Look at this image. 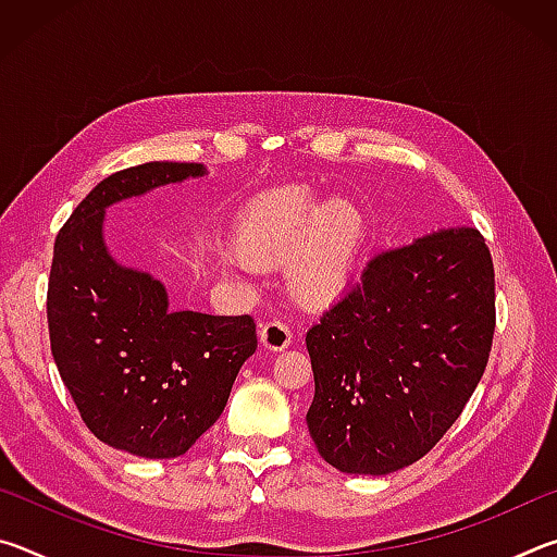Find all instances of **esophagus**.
<instances>
[{"label": "esophagus", "mask_w": 557, "mask_h": 557, "mask_svg": "<svg viewBox=\"0 0 557 557\" xmlns=\"http://www.w3.org/2000/svg\"><path fill=\"white\" fill-rule=\"evenodd\" d=\"M260 344L270 348V351H285V348L292 344L289 326L282 322L260 324Z\"/></svg>", "instance_id": "esophagus-1"}]
</instances>
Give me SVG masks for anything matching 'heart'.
Wrapping results in <instances>:
<instances>
[{
	"mask_svg": "<svg viewBox=\"0 0 557 557\" xmlns=\"http://www.w3.org/2000/svg\"><path fill=\"white\" fill-rule=\"evenodd\" d=\"M363 243L366 219L354 201L275 188L238 213L231 250L250 270L285 262L287 295L299 307L324 309L351 282Z\"/></svg>",
	"mask_w": 557,
	"mask_h": 557,
	"instance_id": "obj_1",
	"label": "heart"
}]
</instances>
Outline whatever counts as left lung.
I'll return each instance as SVG.
<instances>
[{"label":"left lung","mask_w":557,"mask_h":557,"mask_svg":"<svg viewBox=\"0 0 557 557\" xmlns=\"http://www.w3.org/2000/svg\"><path fill=\"white\" fill-rule=\"evenodd\" d=\"M494 299L492 252L476 228L375 256L307 332V428L322 459L383 476L425 457L482 381Z\"/></svg>","instance_id":"obj_1"}]
</instances>
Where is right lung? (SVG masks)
Instances as JSON below:
<instances>
[{"label": "right lung", "instance_id": "right-lung-1", "mask_svg": "<svg viewBox=\"0 0 557 557\" xmlns=\"http://www.w3.org/2000/svg\"><path fill=\"white\" fill-rule=\"evenodd\" d=\"M203 174L182 162L122 169L78 203L53 245V361L92 435L145 459L184 455L221 418L258 334L248 314L169 309L162 282L110 256L106 209Z\"/></svg>", "mask_w": 557, "mask_h": 557}]
</instances>
